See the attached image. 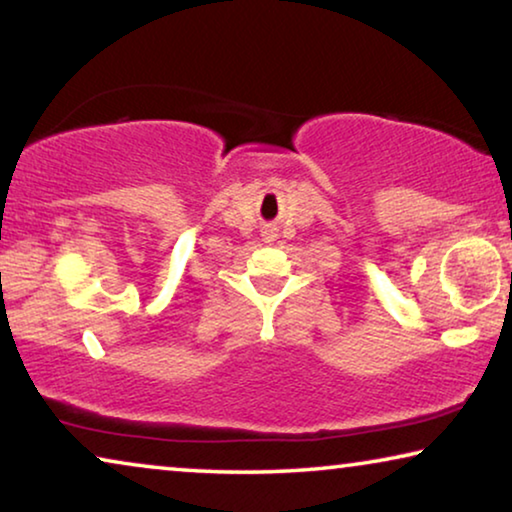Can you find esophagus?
Masks as SVG:
<instances>
[{
  "instance_id": "34e87169",
  "label": "esophagus",
  "mask_w": 512,
  "mask_h": 512,
  "mask_svg": "<svg viewBox=\"0 0 512 512\" xmlns=\"http://www.w3.org/2000/svg\"><path fill=\"white\" fill-rule=\"evenodd\" d=\"M264 236H266V239H273V236H271V234H269V232H266V234H264Z\"/></svg>"
}]
</instances>
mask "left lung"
Segmentation results:
<instances>
[{"mask_svg":"<svg viewBox=\"0 0 512 512\" xmlns=\"http://www.w3.org/2000/svg\"><path fill=\"white\" fill-rule=\"evenodd\" d=\"M510 280H512V273H510Z\"/></svg>","mask_w":512,"mask_h":512,"instance_id":"8db88e82","label":"left lung"}]
</instances>
